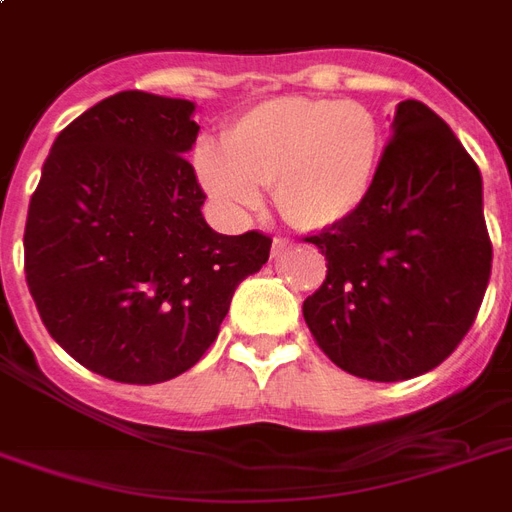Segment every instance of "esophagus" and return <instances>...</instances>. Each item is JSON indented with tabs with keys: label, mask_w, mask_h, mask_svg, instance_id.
<instances>
[{
	"label": "esophagus",
	"mask_w": 512,
	"mask_h": 512,
	"mask_svg": "<svg viewBox=\"0 0 512 512\" xmlns=\"http://www.w3.org/2000/svg\"><path fill=\"white\" fill-rule=\"evenodd\" d=\"M287 249H289V241L287 239H281V236H276V239H273V247H271V255L273 257L284 255Z\"/></svg>",
	"instance_id": "1"
}]
</instances>
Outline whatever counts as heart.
<instances>
[{
	"label": "heart",
	"mask_w": 512,
	"mask_h": 512,
	"mask_svg": "<svg viewBox=\"0 0 512 512\" xmlns=\"http://www.w3.org/2000/svg\"><path fill=\"white\" fill-rule=\"evenodd\" d=\"M380 156V124L364 103L287 95L244 111L225 146L201 140L193 164L225 212L255 209L273 185L287 223L324 231L364 207Z\"/></svg>",
	"instance_id": "obj_1"
}]
</instances>
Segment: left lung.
<instances>
[{
    "instance_id": "obj_1",
    "label": "left lung",
    "mask_w": 512,
    "mask_h": 512,
    "mask_svg": "<svg viewBox=\"0 0 512 512\" xmlns=\"http://www.w3.org/2000/svg\"><path fill=\"white\" fill-rule=\"evenodd\" d=\"M327 281L303 303L319 348L348 374L412 380L468 335L492 273L484 180L449 124L401 100L369 199L311 236Z\"/></svg>"
}]
</instances>
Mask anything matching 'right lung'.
<instances>
[{
    "mask_svg": "<svg viewBox=\"0 0 512 512\" xmlns=\"http://www.w3.org/2000/svg\"><path fill=\"white\" fill-rule=\"evenodd\" d=\"M196 103L127 90L60 132L28 204L26 281L44 327L90 372L154 385L215 342L271 239L223 236L201 215L185 154Z\"/></svg>",
    "mask_w": 512,
    "mask_h": 512,
    "instance_id": "1",
    "label": "right lung"
}]
</instances>
